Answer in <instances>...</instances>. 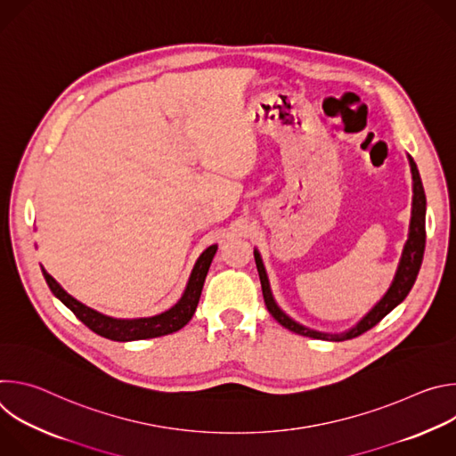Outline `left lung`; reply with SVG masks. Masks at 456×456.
Returning <instances> with one entry per match:
<instances>
[{
	"label": "left lung",
	"instance_id": "1",
	"mask_svg": "<svg viewBox=\"0 0 456 456\" xmlns=\"http://www.w3.org/2000/svg\"><path fill=\"white\" fill-rule=\"evenodd\" d=\"M408 162H410V169H411V180H413V199H411V218H410V229H408V240L403 247V254L399 259V265L395 271V276L389 283L387 290L384 292V296L371 306V310L368 314H364L352 329L339 332V334H329V332H319L314 330L310 327H305V324L294 321L289 314H285L281 310V306L276 303L274 296H273V289H271V281L264 265L262 254H259L257 248H254V259H256V267H257V274H259V281H262V290H264V299L267 305V310L271 312V315L285 327L287 330L305 336V338H312V339H321V341H346V339H354L364 332H368L370 329H373L375 324L392 312L397 305H401L406 296L410 294L417 274L420 271L422 265V257H424V247H426V194H424V187H422V180L417 169L415 160L411 159V155H408Z\"/></svg>",
	"mask_w": 456,
	"mask_h": 456
}]
</instances>
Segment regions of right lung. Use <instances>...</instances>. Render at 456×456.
Returning a JSON list of instances; mask_svg holds the SVG:
<instances>
[{
  "mask_svg": "<svg viewBox=\"0 0 456 456\" xmlns=\"http://www.w3.org/2000/svg\"><path fill=\"white\" fill-rule=\"evenodd\" d=\"M216 250H218V243L208 247L197 259V264H194L182 297L171 308H167L157 315H150V317L120 319V317H111L102 312H97V310L86 306L85 303L77 301L74 296H70L45 271V267H41V273H43L52 294L64 306H69L76 314V317L79 321H83L92 332H95L101 338L111 339V341L127 343V341H141V339H153V338L167 336V334H173L185 327V324L191 321L194 310H197V306H199L204 281H206V276L209 273V267H211V262H213Z\"/></svg>",
  "mask_w": 456,
  "mask_h": 456,
  "instance_id": "add662e5",
  "label": "right lung"
}]
</instances>
